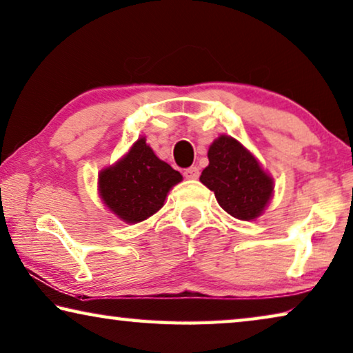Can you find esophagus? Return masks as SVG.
Listing matches in <instances>:
<instances>
[{"label": "esophagus", "mask_w": 353, "mask_h": 353, "mask_svg": "<svg viewBox=\"0 0 353 353\" xmlns=\"http://www.w3.org/2000/svg\"><path fill=\"white\" fill-rule=\"evenodd\" d=\"M183 176L190 179V181H196V179L199 177V170L196 166H190L185 171H183Z\"/></svg>", "instance_id": "34e87169"}]
</instances>
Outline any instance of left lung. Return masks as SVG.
Masks as SVG:
<instances>
[{
    "label": "left lung",
    "mask_w": 353,
    "mask_h": 353,
    "mask_svg": "<svg viewBox=\"0 0 353 353\" xmlns=\"http://www.w3.org/2000/svg\"><path fill=\"white\" fill-rule=\"evenodd\" d=\"M209 166L199 181L215 193L218 204L237 220L259 216L272 199L273 179L256 157L232 137L221 135L210 144Z\"/></svg>",
    "instance_id": "left-lung-1"
}]
</instances>
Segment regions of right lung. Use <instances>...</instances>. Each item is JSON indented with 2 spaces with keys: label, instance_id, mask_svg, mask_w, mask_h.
I'll use <instances>...</instances> for the list:
<instances>
[{
  "label": "right lung",
  "instance_id": "right-lung-1",
  "mask_svg": "<svg viewBox=\"0 0 353 353\" xmlns=\"http://www.w3.org/2000/svg\"><path fill=\"white\" fill-rule=\"evenodd\" d=\"M181 181V172L160 160L146 138H138L119 161L100 171L99 194L114 215L135 225L159 212Z\"/></svg>",
  "mask_w": 353,
  "mask_h": 353
}]
</instances>
